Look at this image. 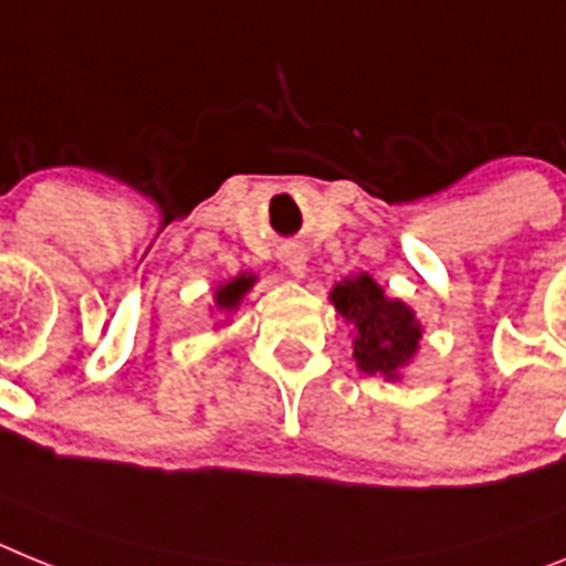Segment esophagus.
<instances>
[{
	"label": "esophagus",
	"mask_w": 566,
	"mask_h": 566,
	"mask_svg": "<svg viewBox=\"0 0 566 566\" xmlns=\"http://www.w3.org/2000/svg\"><path fill=\"white\" fill-rule=\"evenodd\" d=\"M284 268L293 279H305L307 275V253L302 247H291L287 253H284Z\"/></svg>",
	"instance_id": "34e87169"
}]
</instances>
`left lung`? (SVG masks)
<instances>
[{
    "mask_svg": "<svg viewBox=\"0 0 566 566\" xmlns=\"http://www.w3.org/2000/svg\"><path fill=\"white\" fill-rule=\"evenodd\" d=\"M331 305L350 325L356 368L388 382L402 379V368L415 363L422 342V322L415 307L388 296L371 273L336 282L331 287Z\"/></svg>",
    "mask_w": 566,
    "mask_h": 566,
    "instance_id": "1",
    "label": "left lung"
}]
</instances>
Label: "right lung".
Here are the masks:
<instances>
[{
	"label": "right lung",
	"mask_w": 566,
	"mask_h": 566,
	"mask_svg": "<svg viewBox=\"0 0 566 566\" xmlns=\"http://www.w3.org/2000/svg\"><path fill=\"white\" fill-rule=\"evenodd\" d=\"M259 282V275L253 273H239L235 279H230V282H221L216 287V296H212V313H224V316H230V313L239 311V305L244 302V296L250 291H253V284Z\"/></svg>",
	"instance_id": "1"
}]
</instances>
